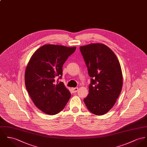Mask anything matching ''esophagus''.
I'll return each mask as SVG.
<instances>
[{"label":"esophagus","mask_w":147,"mask_h":147,"mask_svg":"<svg viewBox=\"0 0 147 147\" xmlns=\"http://www.w3.org/2000/svg\"><path fill=\"white\" fill-rule=\"evenodd\" d=\"M78 88H72V91L74 93H76L78 92Z\"/></svg>","instance_id":"obj_1"}]
</instances>
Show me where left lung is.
<instances>
[{
    "label": "left lung",
    "mask_w": 147,
    "mask_h": 147,
    "mask_svg": "<svg viewBox=\"0 0 147 147\" xmlns=\"http://www.w3.org/2000/svg\"><path fill=\"white\" fill-rule=\"evenodd\" d=\"M80 49L91 78L84 103L91 113L105 115L115 105L122 90L120 62L113 51L103 44H90Z\"/></svg>",
    "instance_id": "left-lung-1"
}]
</instances>
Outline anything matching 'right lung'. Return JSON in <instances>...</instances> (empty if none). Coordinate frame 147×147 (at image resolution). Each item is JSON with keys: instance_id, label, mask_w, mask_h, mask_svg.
Returning a JSON list of instances; mask_svg holds the SVG:
<instances>
[{"instance_id": "obj_1", "label": "right lung", "mask_w": 147, "mask_h": 147, "mask_svg": "<svg viewBox=\"0 0 147 147\" xmlns=\"http://www.w3.org/2000/svg\"><path fill=\"white\" fill-rule=\"evenodd\" d=\"M76 49V47L44 45L34 53L28 62L25 74L27 91L36 107L45 113H58L71 97L69 91L62 82H58V80L62 76L63 64Z\"/></svg>"}]
</instances>
